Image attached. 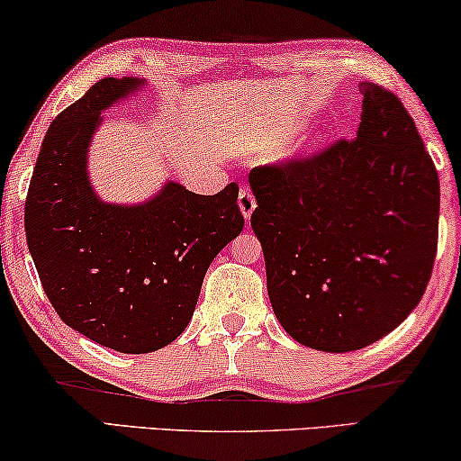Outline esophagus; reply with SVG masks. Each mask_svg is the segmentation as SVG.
Masks as SVG:
<instances>
[{"label":"esophagus","mask_w":461,"mask_h":461,"mask_svg":"<svg viewBox=\"0 0 461 461\" xmlns=\"http://www.w3.org/2000/svg\"><path fill=\"white\" fill-rule=\"evenodd\" d=\"M238 206H240V212H242L244 219H250L252 211L257 209V200H255V196H252L250 187H246V185H244L242 190H240V196H238Z\"/></svg>","instance_id":"esophagus-1"}]
</instances>
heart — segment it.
<instances>
[{"mask_svg":"<svg viewBox=\"0 0 461 461\" xmlns=\"http://www.w3.org/2000/svg\"><path fill=\"white\" fill-rule=\"evenodd\" d=\"M320 144H321V140H311V141H309V144L303 148V152H311V150H315V148H317V146H320Z\"/></svg>","mask_w":461,"mask_h":461,"instance_id":"obj_1","label":"heart"}]
</instances>
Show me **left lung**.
I'll use <instances>...</instances> for the list:
<instances>
[{
  "label": "left lung",
  "instance_id": "1",
  "mask_svg": "<svg viewBox=\"0 0 461 461\" xmlns=\"http://www.w3.org/2000/svg\"><path fill=\"white\" fill-rule=\"evenodd\" d=\"M357 138L252 168L250 225L282 328L315 351H357L422 298L438 240V173L399 98L361 83Z\"/></svg>",
  "mask_w": 461,
  "mask_h": 461
}]
</instances>
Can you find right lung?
Wrapping results in <instances>:
<instances>
[{
	"label": "right lung",
	"mask_w": 461,
	"mask_h": 461,
	"mask_svg": "<svg viewBox=\"0 0 461 461\" xmlns=\"http://www.w3.org/2000/svg\"><path fill=\"white\" fill-rule=\"evenodd\" d=\"M146 79L106 77L51 122L31 177L24 230L39 280L68 328L119 353L158 351L196 309L206 269L244 228L238 185L215 196L167 181L144 203H106L87 168L104 110Z\"/></svg>",
	"instance_id": "right-lung-1"
}]
</instances>
